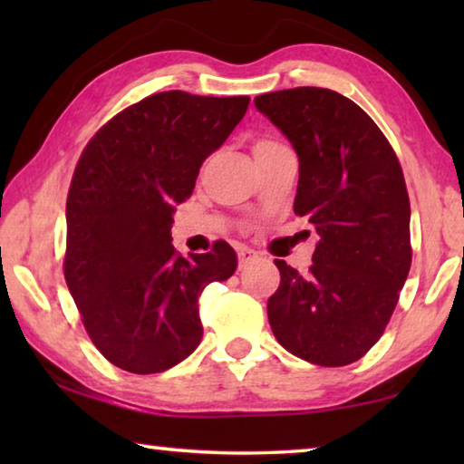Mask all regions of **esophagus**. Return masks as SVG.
I'll use <instances>...</instances> for the list:
<instances>
[{"label": "esophagus", "mask_w": 464, "mask_h": 464, "mask_svg": "<svg viewBox=\"0 0 464 464\" xmlns=\"http://www.w3.org/2000/svg\"><path fill=\"white\" fill-rule=\"evenodd\" d=\"M237 257H239V268H246L247 264L257 260V251L247 247V246H239L237 247Z\"/></svg>", "instance_id": "1"}]
</instances>
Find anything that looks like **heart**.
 <instances>
[{
	"instance_id": "heart-1",
	"label": "heart",
	"mask_w": 464,
	"mask_h": 464,
	"mask_svg": "<svg viewBox=\"0 0 464 464\" xmlns=\"http://www.w3.org/2000/svg\"><path fill=\"white\" fill-rule=\"evenodd\" d=\"M278 145H280V143H276V140H272V139H260V140H256L254 153L268 151V149H274V147H278Z\"/></svg>"
}]
</instances>
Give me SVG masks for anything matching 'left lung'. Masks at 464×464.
<instances>
[{
    "instance_id": "left-lung-1",
    "label": "left lung",
    "mask_w": 464,
    "mask_h": 464,
    "mask_svg": "<svg viewBox=\"0 0 464 464\" xmlns=\"http://www.w3.org/2000/svg\"><path fill=\"white\" fill-rule=\"evenodd\" d=\"M298 155L295 213L317 231L309 274L276 260L268 301L282 348L345 366L379 342L411 266L410 196L389 140L362 108L325 88L257 96Z\"/></svg>"
}]
</instances>
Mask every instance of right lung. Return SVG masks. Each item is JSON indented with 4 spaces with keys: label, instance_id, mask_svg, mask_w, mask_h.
I'll list each match as a JSON object with an SVG mask.
<instances>
[{
    "label": "right lung",
    "instance_id": "obj_1",
    "mask_svg": "<svg viewBox=\"0 0 464 464\" xmlns=\"http://www.w3.org/2000/svg\"><path fill=\"white\" fill-rule=\"evenodd\" d=\"M247 96L153 93L106 122L83 149L67 196L65 280L85 332L114 366L163 372L202 340L198 296L237 270L225 241L178 256L176 204L237 127Z\"/></svg>",
    "mask_w": 464,
    "mask_h": 464
}]
</instances>
